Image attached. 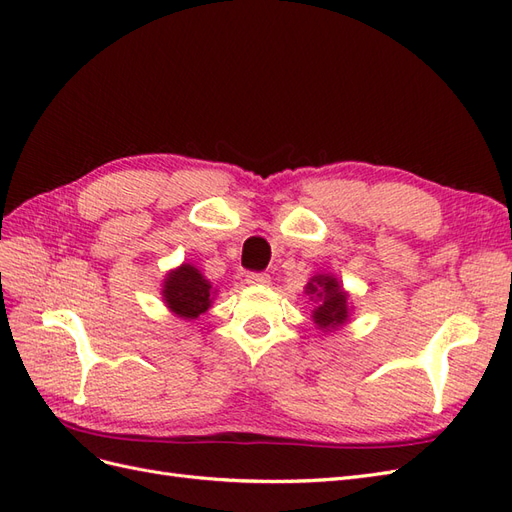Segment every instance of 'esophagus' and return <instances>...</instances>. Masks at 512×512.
<instances>
[{"mask_svg": "<svg viewBox=\"0 0 512 512\" xmlns=\"http://www.w3.org/2000/svg\"><path fill=\"white\" fill-rule=\"evenodd\" d=\"M245 282L252 284V286H267L271 282V277L267 273H256V271H250L245 275Z\"/></svg>", "mask_w": 512, "mask_h": 512, "instance_id": "34e87169", "label": "esophagus"}]
</instances>
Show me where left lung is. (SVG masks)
Returning <instances> with one entry per match:
<instances>
[{
    "instance_id": "left-lung-1",
    "label": "left lung",
    "mask_w": 512,
    "mask_h": 512,
    "mask_svg": "<svg viewBox=\"0 0 512 512\" xmlns=\"http://www.w3.org/2000/svg\"><path fill=\"white\" fill-rule=\"evenodd\" d=\"M305 292L316 303L312 320L320 331H335L348 322V292L339 286L333 275H314L307 282Z\"/></svg>"
}]
</instances>
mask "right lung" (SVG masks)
I'll return each instance as SVG.
<instances>
[{
	"label": "right lung",
	"mask_w": 512,
	"mask_h": 512,
	"mask_svg": "<svg viewBox=\"0 0 512 512\" xmlns=\"http://www.w3.org/2000/svg\"><path fill=\"white\" fill-rule=\"evenodd\" d=\"M215 292L211 290V282L196 267L185 265L177 267L166 275L162 286V299L166 307L179 318L194 320L205 314L211 307V299Z\"/></svg>",
	"instance_id": "obj_1"
}]
</instances>
